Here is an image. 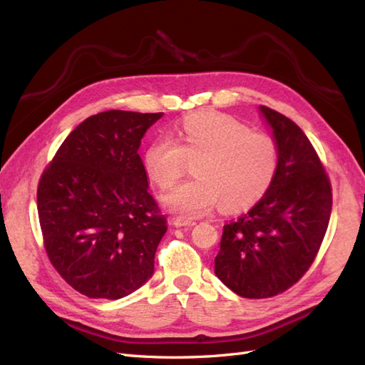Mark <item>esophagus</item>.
<instances>
[{
	"label": "esophagus",
	"instance_id": "esophagus-1",
	"mask_svg": "<svg viewBox=\"0 0 365 365\" xmlns=\"http://www.w3.org/2000/svg\"><path fill=\"white\" fill-rule=\"evenodd\" d=\"M196 224L195 220L190 218H183V216H177V218L173 220V226L174 227H192Z\"/></svg>",
	"mask_w": 365,
	"mask_h": 365
}]
</instances>
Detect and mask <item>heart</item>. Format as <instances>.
<instances>
[{
  "mask_svg": "<svg viewBox=\"0 0 365 365\" xmlns=\"http://www.w3.org/2000/svg\"><path fill=\"white\" fill-rule=\"evenodd\" d=\"M195 161L191 180L161 196L168 210L202 216L222 202L227 210L251 205L265 195L277 169L273 138L255 133L222 113H197L183 120L174 136H160L144 153V169L160 188H168Z\"/></svg>",
  "mask_w": 365,
  "mask_h": 365,
  "instance_id": "heart-1",
  "label": "heart"
}]
</instances>
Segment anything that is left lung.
<instances>
[{"label": "left lung", "mask_w": 365, "mask_h": 365, "mask_svg": "<svg viewBox=\"0 0 365 365\" xmlns=\"http://www.w3.org/2000/svg\"><path fill=\"white\" fill-rule=\"evenodd\" d=\"M277 147V169L250 212L222 229L215 274L243 298L285 292L312 265L327 234L332 192L311 141L297 123L260 106Z\"/></svg>", "instance_id": "1"}]
</instances>
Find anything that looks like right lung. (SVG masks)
I'll use <instances>...</instances> for the list:
<instances>
[{
  "mask_svg": "<svg viewBox=\"0 0 365 365\" xmlns=\"http://www.w3.org/2000/svg\"><path fill=\"white\" fill-rule=\"evenodd\" d=\"M163 113L91 115L61 144L37 188L48 259L76 292L119 299L153 274L166 218L149 195L141 139Z\"/></svg>",
  "mask_w": 365,
  "mask_h": 365,
  "instance_id": "add662e5",
  "label": "right lung"
}]
</instances>
